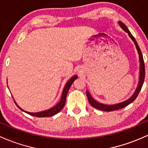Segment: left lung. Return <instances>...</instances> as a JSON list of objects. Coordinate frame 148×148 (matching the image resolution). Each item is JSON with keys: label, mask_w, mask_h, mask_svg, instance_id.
Returning a JSON list of instances; mask_svg holds the SVG:
<instances>
[{"label": "left lung", "mask_w": 148, "mask_h": 148, "mask_svg": "<svg viewBox=\"0 0 148 148\" xmlns=\"http://www.w3.org/2000/svg\"><path fill=\"white\" fill-rule=\"evenodd\" d=\"M119 23L120 26L121 27L126 33H128L129 36L131 39H132V41L135 43V46H136L137 51H138V55H139V59H140V80H139V83H138V87H137L136 90H135V92H134L133 95H132V97H130L128 100H125L124 102H122V103H118V104H115V105H106V104H103V103H100L99 102L96 101L95 100H94L92 98V97L91 96V95L90 94V92H88V90L86 91V95L87 97H88V101H89L90 104L92 106L93 108H96V109L100 110H103V111H108V112H110V111H113V110H117L121 109V108H123L125 107H126L127 106H128L130 103L133 102L134 100L136 99V97H138V94H139L141 88H142V86L143 85V83H144V80H145V64H144V60H143V57L142 55V52H141L140 49L139 48V45H138V42L137 41L135 40V38L132 36V35L131 34V33L130 32V30H128V28H127L125 25L123 23L120 22L119 21L118 22Z\"/></svg>", "instance_id": "left-lung-1"}]
</instances>
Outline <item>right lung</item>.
I'll return each mask as SVG.
<instances>
[{"label": "right lung", "mask_w": 148, "mask_h": 148, "mask_svg": "<svg viewBox=\"0 0 148 148\" xmlns=\"http://www.w3.org/2000/svg\"><path fill=\"white\" fill-rule=\"evenodd\" d=\"M77 78V75H74V76H73V77H71V78L70 79L68 82H67V83L65 85V88H64V89H63V93H62L61 99H60V102H59V103H58L56 106H55L54 107L51 108V109H49V110H43V111H41V112H27V111L23 110L22 108H20L19 106H18L17 103L15 102V100H14V102L18 108H20V109H21V110L23 111V112H26V113L29 114V115H32V116L39 117V118H42V117L53 116V115H56V114H57L58 112H60V111L63 108L64 106H65V104L66 96H67V94H68V90H69V89H70V87H71V85H72V83H73L74 80Z\"/></svg>", "instance_id": "1"}]
</instances>
